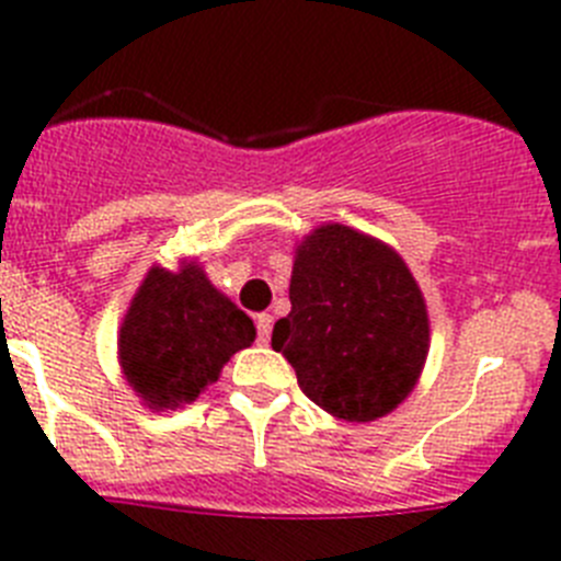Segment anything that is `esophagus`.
Instances as JSON below:
<instances>
[{
    "mask_svg": "<svg viewBox=\"0 0 561 561\" xmlns=\"http://www.w3.org/2000/svg\"><path fill=\"white\" fill-rule=\"evenodd\" d=\"M255 325H257V342H261V345H266V342H270V334H272V314H257Z\"/></svg>",
    "mask_w": 561,
    "mask_h": 561,
    "instance_id": "34e87169",
    "label": "esophagus"
}]
</instances>
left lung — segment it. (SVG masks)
Segmentation results:
<instances>
[{
    "label": "left lung",
    "instance_id": "8db88e82",
    "mask_svg": "<svg viewBox=\"0 0 561 561\" xmlns=\"http://www.w3.org/2000/svg\"><path fill=\"white\" fill-rule=\"evenodd\" d=\"M291 311L272 329L297 385L345 421H376L413 393L430 351V317L413 272L396 250L345 225L300 241Z\"/></svg>",
    "mask_w": 561,
    "mask_h": 561
}]
</instances>
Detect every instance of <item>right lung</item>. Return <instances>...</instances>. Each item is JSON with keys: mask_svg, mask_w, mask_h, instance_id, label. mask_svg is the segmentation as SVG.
<instances>
[{"mask_svg": "<svg viewBox=\"0 0 561 561\" xmlns=\"http://www.w3.org/2000/svg\"><path fill=\"white\" fill-rule=\"evenodd\" d=\"M250 317L207 280L196 261L176 272L151 266L117 334L121 368L151 410L199 399L236 351L250 348Z\"/></svg>", "mask_w": 561, "mask_h": 561, "instance_id": "obj_1", "label": "right lung"}]
</instances>
